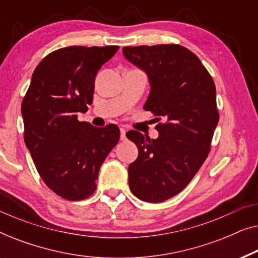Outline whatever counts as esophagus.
Here are the masks:
<instances>
[{"instance_id":"1","label":"esophagus","mask_w":258,"mask_h":258,"mask_svg":"<svg viewBox=\"0 0 258 258\" xmlns=\"http://www.w3.org/2000/svg\"><path fill=\"white\" fill-rule=\"evenodd\" d=\"M119 132H121V141H125L126 140V137H125L126 130L124 128H121L119 129Z\"/></svg>"}]
</instances>
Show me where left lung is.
Here are the masks:
<instances>
[{
  "label": "left lung",
  "mask_w": 258,
  "mask_h": 258,
  "mask_svg": "<svg viewBox=\"0 0 258 258\" xmlns=\"http://www.w3.org/2000/svg\"><path fill=\"white\" fill-rule=\"evenodd\" d=\"M122 52L149 80L143 109L165 121L156 125V140L126 135L139 148L128 168L129 186L137 199L160 203L181 192L209 154L220 118L216 88L200 58L182 45L124 47Z\"/></svg>",
  "instance_id": "obj_1"
}]
</instances>
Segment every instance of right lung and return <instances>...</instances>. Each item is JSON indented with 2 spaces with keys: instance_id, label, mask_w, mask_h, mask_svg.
Wrapping results in <instances>:
<instances>
[{
  "instance_id": "obj_1",
  "label": "right lung",
  "mask_w": 258,
  "mask_h": 258,
  "mask_svg": "<svg viewBox=\"0 0 258 258\" xmlns=\"http://www.w3.org/2000/svg\"><path fill=\"white\" fill-rule=\"evenodd\" d=\"M118 50L67 47L45 56L22 101L24 142L43 182L69 201L89 197L98 171L119 140L115 124L97 128L77 119L93 103L96 74Z\"/></svg>"
}]
</instances>
